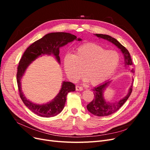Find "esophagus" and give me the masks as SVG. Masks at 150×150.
Listing matches in <instances>:
<instances>
[{"label":"esophagus","mask_w":150,"mask_h":150,"mask_svg":"<svg viewBox=\"0 0 150 150\" xmlns=\"http://www.w3.org/2000/svg\"><path fill=\"white\" fill-rule=\"evenodd\" d=\"M76 91H81L83 90V88L82 87H81V86H76Z\"/></svg>","instance_id":"34e87169"}]
</instances>
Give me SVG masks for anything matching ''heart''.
Returning <instances> with one entry per match:
<instances>
[{
  "instance_id": "1",
  "label": "heart",
  "mask_w": 150,
  "mask_h": 150,
  "mask_svg": "<svg viewBox=\"0 0 150 150\" xmlns=\"http://www.w3.org/2000/svg\"><path fill=\"white\" fill-rule=\"evenodd\" d=\"M119 62L120 56L116 51H106L94 43L82 45L75 50L73 55L67 54L63 59L68 78L76 81L83 73L85 79L93 86L106 81L116 71Z\"/></svg>"
}]
</instances>
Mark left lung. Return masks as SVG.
<instances>
[{
    "label": "left lung",
    "mask_w": 150,
    "mask_h": 150,
    "mask_svg": "<svg viewBox=\"0 0 150 150\" xmlns=\"http://www.w3.org/2000/svg\"><path fill=\"white\" fill-rule=\"evenodd\" d=\"M94 35L97 36L99 38L107 40L108 41L115 45L117 48L121 50V52L124 56L125 66L133 65V62L132 61H131V58L129 51L122 46V45H121L118 41H117L116 39L111 37L110 35L106 34H96ZM130 72L133 74L134 73V71L133 69H130ZM133 81L134 80L133 78L132 83H131L130 88H129L128 92L126 96L124 98L121 99L119 101L112 103L106 101L104 97V91L108 87L111 81H105L104 83L95 87L93 89L94 91L93 93L94 96V99H93V101L89 103L87 105V109L88 111H89L91 114L97 116H109L117 111L122 105H123L131 95V93L132 92V86Z\"/></svg>",
    "instance_id": "obj_1"
}]
</instances>
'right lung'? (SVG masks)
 Listing matches in <instances>:
<instances>
[{
  "label": "right lung",
  "instance_id": "1",
  "mask_svg": "<svg viewBox=\"0 0 150 150\" xmlns=\"http://www.w3.org/2000/svg\"><path fill=\"white\" fill-rule=\"evenodd\" d=\"M74 40L81 41V38L66 33H52L45 35L43 38L36 40L27 48L22 55L17 67V82L19 95L25 105L35 114L42 117H50L60 113L64 107L68 93L74 91L75 85L71 82L63 81L61 88L57 96L52 101L46 104H39L30 101L25 98L22 91L21 79L29 66L36 59L44 55L55 57L57 61L61 63L59 49Z\"/></svg>",
  "mask_w": 150,
  "mask_h": 150
}]
</instances>
